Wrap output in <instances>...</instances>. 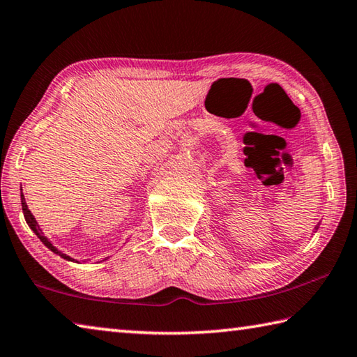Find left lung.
Returning <instances> with one entry per match:
<instances>
[{
	"label": "left lung",
	"instance_id": "obj_1",
	"mask_svg": "<svg viewBox=\"0 0 357 357\" xmlns=\"http://www.w3.org/2000/svg\"><path fill=\"white\" fill-rule=\"evenodd\" d=\"M315 229H319V226H317V228H315ZM315 232H317V231H315Z\"/></svg>",
	"mask_w": 357,
	"mask_h": 357
}]
</instances>
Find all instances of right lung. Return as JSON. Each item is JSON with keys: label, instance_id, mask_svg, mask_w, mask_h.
Listing matches in <instances>:
<instances>
[{"label": "right lung", "instance_id": "1", "mask_svg": "<svg viewBox=\"0 0 357 357\" xmlns=\"http://www.w3.org/2000/svg\"><path fill=\"white\" fill-rule=\"evenodd\" d=\"M22 190V189H20ZM20 197H22V209H23V215H24V220H26V223H28V226L29 228L36 232V236L40 238V242L47 246L48 250H51L54 252V255H57V256H61L62 259H67V261H71V262H79V261H76V259H73V257H70V256H67L66 252H62L61 250H57L56 246L51 243V241L50 238L43 234V231L40 229V226H38V223H37V220L34 218V215H32L31 213V211L28 209V204H26V199H24V195H23V192L20 193ZM86 262V261H84Z\"/></svg>", "mask_w": 357, "mask_h": 357}]
</instances>
